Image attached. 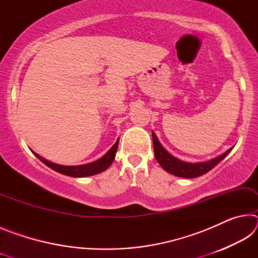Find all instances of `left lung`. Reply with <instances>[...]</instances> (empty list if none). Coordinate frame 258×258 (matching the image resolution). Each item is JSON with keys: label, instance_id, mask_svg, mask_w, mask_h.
<instances>
[{"label": "left lung", "instance_id": "8db88e82", "mask_svg": "<svg viewBox=\"0 0 258 258\" xmlns=\"http://www.w3.org/2000/svg\"><path fill=\"white\" fill-rule=\"evenodd\" d=\"M152 141H154L155 157L159 165L163 167V169H165L166 172L173 174V175L184 178H195L204 175V174H206L207 172L211 171L212 168L215 167L221 160H223L225 157L230 154L231 150L233 149V147L230 148V149L226 150L224 154L217 156L211 160L202 161V163H186V161H183L169 154V152L161 146L158 138L156 137V134L154 132H152Z\"/></svg>", "mask_w": 258, "mask_h": 258}]
</instances>
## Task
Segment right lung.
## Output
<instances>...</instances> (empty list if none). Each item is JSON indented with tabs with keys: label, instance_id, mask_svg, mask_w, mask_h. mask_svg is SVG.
Masks as SVG:
<instances>
[{
	"label": "right lung",
	"instance_id": "1",
	"mask_svg": "<svg viewBox=\"0 0 258 258\" xmlns=\"http://www.w3.org/2000/svg\"><path fill=\"white\" fill-rule=\"evenodd\" d=\"M118 142L119 139L117 140L115 145H113L108 152L101 158L93 161V163L90 164H84V165H77V166H66V165H59L55 163H52V161L43 158L40 155H37L36 152L33 151V154L40 159L43 164H45L47 167L53 169V171L58 172L60 174H63V175H68L72 177H85V176H91L95 175V174H99L106 169L112 164L113 159H115L117 148H118Z\"/></svg>",
	"mask_w": 258,
	"mask_h": 258
}]
</instances>
